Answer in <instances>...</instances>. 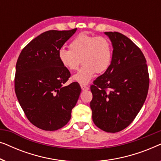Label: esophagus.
Here are the masks:
<instances>
[{
    "label": "esophagus",
    "mask_w": 161,
    "mask_h": 161,
    "mask_svg": "<svg viewBox=\"0 0 161 161\" xmlns=\"http://www.w3.org/2000/svg\"><path fill=\"white\" fill-rule=\"evenodd\" d=\"M80 87H81V89H82L83 91H86V90H89V87L86 86L80 85Z\"/></svg>",
    "instance_id": "1"
}]
</instances>
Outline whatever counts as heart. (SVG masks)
Masks as SVG:
<instances>
[{"label":"heart","mask_w":161,"mask_h":161,"mask_svg":"<svg viewBox=\"0 0 161 161\" xmlns=\"http://www.w3.org/2000/svg\"><path fill=\"white\" fill-rule=\"evenodd\" d=\"M69 48L58 50L59 61L67 69L76 70L81 58L83 65L72 77L80 84H88L96 72L103 73L111 65L113 50L111 42L106 37L80 34L71 42Z\"/></svg>","instance_id":"1"}]
</instances>
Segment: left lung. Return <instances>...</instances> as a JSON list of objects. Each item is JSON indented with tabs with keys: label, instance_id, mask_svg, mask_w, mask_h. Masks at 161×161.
I'll list each match as a JSON object with an SVG mask.
<instances>
[{
	"label": "left lung",
	"instance_id": "obj_1",
	"mask_svg": "<svg viewBox=\"0 0 161 161\" xmlns=\"http://www.w3.org/2000/svg\"><path fill=\"white\" fill-rule=\"evenodd\" d=\"M113 47L110 67L94 81L90 103L92 119L108 133L128 126L142 109L149 89L146 58L129 38L119 32H105Z\"/></svg>",
	"mask_w": 161,
	"mask_h": 161
}]
</instances>
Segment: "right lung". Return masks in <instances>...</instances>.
<instances>
[{
  "label": "right lung",
  "mask_w": 161,
  "mask_h": 161,
  "mask_svg": "<svg viewBox=\"0 0 161 161\" xmlns=\"http://www.w3.org/2000/svg\"><path fill=\"white\" fill-rule=\"evenodd\" d=\"M76 30L44 32L23 48L17 59V100L28 119L44 130H56L67 125L80 96L78 83L63 86L71 75L58 56Z\"/></svg>",
  "instance_id": "obj_1"
}]
</instances>
